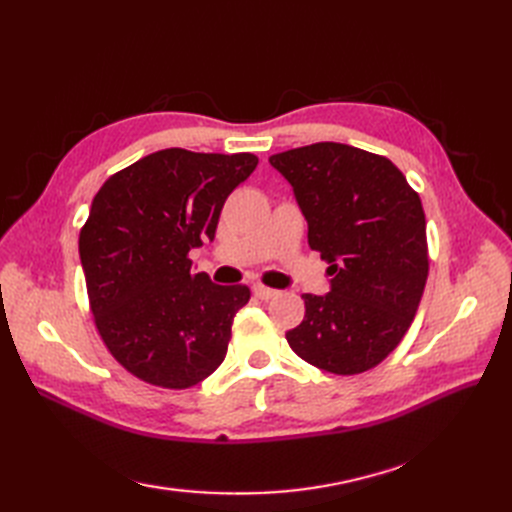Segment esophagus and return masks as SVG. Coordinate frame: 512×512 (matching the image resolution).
Instances as JSON below:
<instances>
[{"label": "esophagus", "mask_w": 512, "mask_h": 512, "mask_svg": "<svg viewBox=\"0 0 512 512\" xmlns=\"http://www.w3.org/2000/svg\"><path fill=\"white\" fill-rule=\"evenodd\" d=\"M252 292H254V297H258L262 301H269V299H273V297H277V294H280L277 290L267 288V286H262V284H254Z\"/></svg>", "instance_id": "obj_1"}]
</instances>
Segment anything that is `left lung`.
I'll return each mask as SVG.
<instances>
[{"mask_svg":"<svg viewBox=\"0 0 512 512\" xmlns=\"http://www.w3.org/2000/svg\"><path fill=\"white\" fill-rule=\"evenodd\" d=\"M292 185L307 241L329 262L331 292L303 294L286 333L303 361L339 376L382 363L421 303L429 258L425 211L404 173L376 153L314 143L269 158Z\"/></svg>","mask_w":512,"mask_h":512,"instance_id":"left-lung-1","label":"left lung"}]
</instances>
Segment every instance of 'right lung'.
Returning a JSON list of instances; mask_svg holds the SVG:
<instances>
[{
	"label": "right lung",
	"instance_id": "obj_1",
	"mask_svg": "<svg viewBox=\"0 0 512 512\" xmlns=\"http://www.w3.org/2000/svg\"><path fill=\"white\" fill-rule=\"evenodd\" d=\"M254 153L162 149L106 179L79 237L91 314L130 374L190 389L224 361L247 286L194 273L188 254L215 239L230 192L254 173Z\"/></svg>",
	"mask_w": 512,
	"mask_h": 512
}]
</instances>
